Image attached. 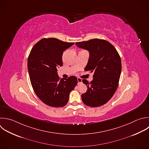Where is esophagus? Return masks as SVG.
Here are the masks:
<instances>
[{
	"label": "esophagus",
	"mask_w": 149,
	"mask_h": 149,
	"mask_svg": "<svg viewBox=\"0 0 149 149\" xmlns=\"http://www.w3.org/2000/svg\"><path fill=\"white\" fill-rule=\"evenodd\" d=\"M77 81H78V84H80L82 83V79L80 78H77Z\"/></svg>",
	"instance_id": "esophagus-1"
}]
</instances>
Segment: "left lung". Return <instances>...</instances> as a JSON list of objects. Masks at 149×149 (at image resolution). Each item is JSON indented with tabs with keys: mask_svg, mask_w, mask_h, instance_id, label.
<instances>
[{
	"mask_svg": "<svg viewBox=\"0 0 149 149\" xmlns=\"http://www.w3.org/2000/svg\"><path fill=\"white\" fill-rule=\"evenodd\" d=\"M76 45L89 52L84 70L94 73L91 81L82 80L87 90L81 94V100L87 106L100 107L112 97L117 89L122 69L120 57L115 48L104 40L95 38Z\"/></svg>",
	"mask_w": 149,
	"mask_h": 149,
	"instance_id": "8db88e82",
	"label": "left lung"
}]
</instances>
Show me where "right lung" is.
I'll return each mask as SVG.
<instances>
[{
  "label": "right lung",
  "instance_id": "1",
  "mask_svg": "<svg viewBox=\"0 0 149 149\" xmlns=\"http://www.w3.org/2000/svg\"><path fill=\"white\" fill-rule=\"evenodd\" d=\"M74 42L57 38H43L33 47L27 61L30 81L37 97L46 105L62 107L77 84L76 76L60 79L58 69L62 66L63 51Z\"/></svg>",
  "mask_w": 149,
  "mask_h": 149
}]
</instances>
